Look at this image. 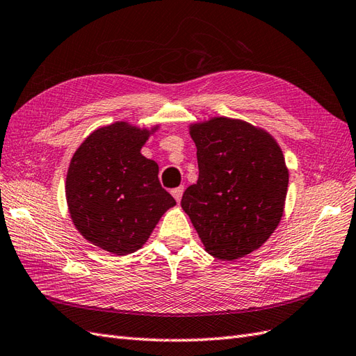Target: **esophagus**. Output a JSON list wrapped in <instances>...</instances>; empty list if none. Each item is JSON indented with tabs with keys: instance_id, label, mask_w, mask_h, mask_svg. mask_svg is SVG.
<instances>
[{
	"instance_id": "1",
	"label": "esophagus",
	"mask_w": 356,
	"mask_h": 356,
	"mask_svg": "<svg viewBox=\"0 0 356 356\" xmlns=\"http://www.w3.org/2000/svg\"><path fill=\"white\" fill-rule=\"evenodd\" d=\"M184 191H185V188L184 186H179V188H175L171 191V194H172V197L176 198V202L179 203L180 200H181V195H184Z\"/></svg>"
}]
</instances>
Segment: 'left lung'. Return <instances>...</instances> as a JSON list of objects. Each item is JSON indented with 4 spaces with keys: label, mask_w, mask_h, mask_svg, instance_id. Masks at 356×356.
I'll return each mask as SVG.
<instances>
[{
    "label": "left lung",
    "mask_w": 356,
    "mask_h": 356,
    "mask_svg": "<svg viewBox=\"0 0 356 356\" xmlns=\"http://www.w3.org/2000/svg\"><path fill=\"white\" fill-rule=\"evenodd\" d=\"M198 180L181 207L212 256L236 260L257 250L277 229L289 171L275 140L241 120L218 117L194 124Z\"/></svg>",
    "instance_id": "obj_1"
}]
</instances>
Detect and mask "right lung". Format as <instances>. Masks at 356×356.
Wrapping results in <instances>:
<instances>
[{"label": "right lung", "instance_id": "1", "mask_svg": "<svg viewBox=\"0 0 356 356\" xmlns=\"http://www.w3.org/2000/svg\"><path fill=\"white\" fill-rule=\"evenodd\" d=\"M149 132L126 123L100 127L81 144L66 179L69 212L96 247L126 256L143 247L176 204L159 184L158 163L140 153Z\"/></svg>", "mask_w": 356, "mask_h": 356}]
</instances>
